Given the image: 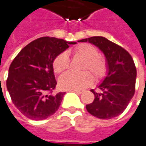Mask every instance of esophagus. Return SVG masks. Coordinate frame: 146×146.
<instances>
[{
  "label": "esophagus",
  "instance_id": "1",
  "mask_svg": "<svg viewBox=\"0 0 146 146\" xmlns=\"http://www.w3.org/2000/svg\"><path fill=\"white\" fill-rule=\"evenodd\" d=\"M73 90V91H75V92H76V93H79V94H81L84 90H77V89H73V90Z\"/></svg>",
  "mask_w": 146,
  "mask_h": 146
}]
</instances>
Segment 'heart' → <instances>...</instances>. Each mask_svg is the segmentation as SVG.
Returning a JSON list of instances; mask_svg holds the SVG:
<instances>
[{"label":"heart","mask_w":146,"mask_h":146,"mask_svg":"<svg viewBox=\"0 0 146 146\" xmlns=\"http://www.w3.org/2000/svg\"><path fill=\"white\" fill-rule=\"evenodd\" d=\"M73 53L76 56L83 58L85 63L83 70L89 69L96 80L102 78L106 73V60L98 55V50L96 47L88 43H83L73 49ZM70 61L66 52H61L55 58L53 61V69L55 73L60 74L66 71L69 68ZM93 82V76L89 71L82 73L67 72L62 75L59 79V86L63 90L83 89L90 86Z\"/></svg>","instance_id":"b5f03b06"}]
</instances>
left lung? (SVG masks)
Masks as SVG:
<instances>
[{
	"instance_id": "1",
	"label": "left lung",
	"mask_w": 146,
	"mask_h": 146,
	"mask_svg": "<svg viewBox=\"0 0 146 146\" xmlns=\"http://www.w3.org/2000/svg\"><path fill=\"white\" fill-rule=\"evenodd\" d=\"M79 42H89L98 47L105 55L107 67L105 78L98 85L100 92L90 90L95 99L86 108L90 115L102 120L118 116L135 94L136 68L133 59L124 48L106 37L93 36Z\"/></svg>"
}]
</instances>
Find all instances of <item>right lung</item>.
Here are the masks:
<instances>
[{
  "label": "right lung",
  "mask_w": 146,
  "mask_h": 146,
  "mask_svg": "<svg viewBox=\"0 0 146 146\" xmlns=\"http://www.w3.org/2000/svg\"><path fill=\"white\" fill-rule=\"evenodd\" d=\"M75 44L55 37H40L24 47L11 62L7 90L15 106L27 118L45 120L59 109L65 92L52 93L57 84L53 61Z\"/></svg>",
  "instance_id": "1"
}]
</instances>
